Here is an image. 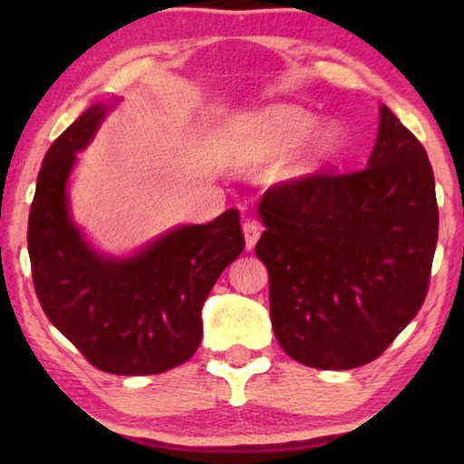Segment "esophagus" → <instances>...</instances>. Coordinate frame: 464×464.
Listing matches in <instances>:
<instances>
[{
	"label": "esophagus",
	"instance_id": "34e87169",
	"mask_svg": "<svg viewBox=\"0 0 464 464\" xmlns=\"http://www.w3.org/2000/svg\"><path fill=\"white\" fill-rule=\"evenodd\" d=\"M243 234H245V246L246 251H251L256 246L259 234H262V227H259L257 221H245L243 224Z\"/></svg>",
	"mask_w": 464,
	"mask_h": 464
}]
</instances>
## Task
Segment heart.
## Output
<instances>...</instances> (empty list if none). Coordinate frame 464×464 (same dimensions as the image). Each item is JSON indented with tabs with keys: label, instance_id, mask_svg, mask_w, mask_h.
Segmentation results:
<instances>
[{
	"label": "heart",
	"instance_id": "heart-1",
	"mask_svg": "<svg viewBox=\"0 0 464 464\" xmlns=\"http://www.w3.org/2000/svg\"><path fill=\"white\" fill-rule=\"evenodd\" d=\"M346 130L338 120L319 122L316 113L297 105H268L238 113L218 129L215 154L227 169H253L289 156L281 179H306L327 169L344 150Z\"/></svg>",
	"mask_w": 464,
	"mask_h": 464
}]
</instances>
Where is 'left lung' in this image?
Wrapping results in <instances>:
<instances>
[{"label": "left lung", "mask_w": 464, "mask_h": 464, "mask_svg": "<svg viewBox=\"0 0 464 464\" xmlns=\"http://www.w3.org/2000/svg\"><path fill=\"white\" fill-rule=\"evenodd\" d=\"M257 215L272 329L291 359L316 370L365 365L420 310L440 227L435 177L386 105L363 170L270 188Z\"/></svg>", "instance_id": "1"}]
</instances>
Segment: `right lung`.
Here are the masks:
<instances>
[{"label":"right lung","instance_id":"obj_1","mask_svg":"<svg viewBox=\"0 0 464 464\" xmlns=\"http://www.w3.org/2000/svg\"><path fill=\"white\" fill-rule=\"evenodd\" d=\"M120 99L94 103L50 145L29 213L34 285L50 323L97 367L150 376L186 363L202 338V304L245 249L237 208L170 227L129 256L97 249L72 213L69 179Z\"/></svg>","mask_w":464,"mask_h":464}]
</instances>
